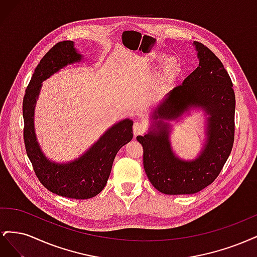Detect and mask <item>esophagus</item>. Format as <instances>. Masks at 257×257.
<instances>
[{"label": "esophagus", "instance_id": "obj_1", "mask_svg": "<svg viewBox=\"0 0 257 257\" xmlns=\"http://www.w3.org/2000/svg\"><path fill=\"white\" fill-rule=\"evenodd\" d=\"M145 131H146V126H145L144 123L139 122V121H136V122L134 123V125H133V132H134V135H135V136L142 135Z\"/></svg>", "mask_w": 257, "mask_h": 257}]
</instances>
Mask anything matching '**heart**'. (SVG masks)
<instances>
[{"label": "heart", "mask_w": 257, "mask_h": 257, "mask_svg": "<svg viewBox=\"0 0 257 257\" xmlns=\"http://www.w3.org/2000/svg\"><path fill=\"white\" fill-rule=\"evenodd\" d=\"M159 61L163 60V58H159ZM180 71V64L177 61V59H168L165 61L164 65H163L162 72L160 75V85L161 87H167V85L172 84Z\"/></svg>", "instance_id": "heart-1"}]
</instances>
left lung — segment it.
Instances as JSON below:
<instances>
[{
    "label": "left lung",
    "mask_w": 257,
    "mask_h": 257,
    "mask_svg": "<svg viewBox=\"0 0 257 257\" xmlns=\"http://www.w3.org/2000/svg\"><path fill=\"white\" fill-rule=\"evenodd\" d=\"M196 46L199 65L182 84L168 92L154 118L159 133L137 136L144 148V168L151 184L167 195L194 194L211 184L226 163L235 139L236 98L232 82L220 59L205 45ZM191 105L210 114L208 141L201 157L193 162L177 159L170 148L163 118H175Z\"/></svg>",
    "instance_id": "obj_1"
}]
</instances>
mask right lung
<instances>
[{
  "instance_id": "obj_1",
  "label": "right lung",
  "mask_w": 257,
  "mask_h": 257,
  "mask_svg": "<svg viewBox=\"0 0 257 257\" xmlns=\"http://www.w3.org/2000/svg\"><path fill=\"white\" fill-rule=\"evenodd\" d=\"M80 59L71 41L56 44L42 58L23 97V141L34 173L46 189L63 197L88 199L105 188L116 152L133 138V121L126 119L115 124L79 160L65 165L54 164L44 157L33 131L34 104L42 81Z\"/></svg>"
}]
</instances>
